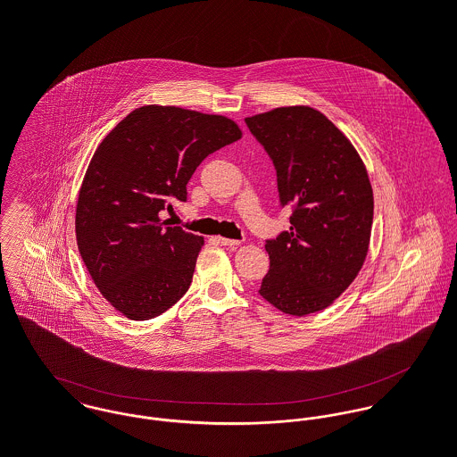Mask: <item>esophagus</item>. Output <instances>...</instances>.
<instances>
[{
    "label": "esophagus",
    "mask_w": 457,
    "mask_h": 457,
    "mask_svg": "<svg viewBox=\"0 0 457 457\" xmlns=\"http://www.w3.org/2000/svg\"><path fill=\"white\" fill-rule=\"evenodd\" d=\"M218 243H220V245H223V246H230V248H234V246H239V245H241V241L227 239V237H218Z\"/></svg>",
    "instance_id": "1"
}]
</instances>
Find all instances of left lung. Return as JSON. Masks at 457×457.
Here are the masks:
<instances>
[{"label":"left lung","mask_w":457,"mask_h":457,"mask_svg":"<svg viewBox=\"0 0 457 457\" xmlns=\"http://www.w3.org/2000/svg\"><path fill=\"white\" fill-rule=\"evenodd\" d=\"M265 147L290 230L267 241L262 297L287 315L330 306L357 278L373 227V188L348 137L310 105L276 107L245 120Z\"/></svg>","instance_id":"1"}]
</instances>
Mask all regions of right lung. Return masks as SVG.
Masks as SVG:
<instances>
[{"label":"right lung","mask_w":457,"mask_h":457,"mask_svg":"<svg viewBox=\"0 0 457 457\" xmlns=\"http://www.w3.org/2000/svg\"><path fill=\"white\" fill-rule=\"evenodd\" d=\"M243 137L236 121L174 105H144L98 144L84 174L75 236L100 294L130 320H149L190 288L204 237L165 227L202 160Z\"/></svg>","instance_id":"obj_1"}]
</instances>
